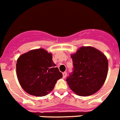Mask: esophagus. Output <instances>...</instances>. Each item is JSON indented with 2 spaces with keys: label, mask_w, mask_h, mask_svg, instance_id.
Returning a JSON list of instances; mask_svg holds the SVG:
<instances>
[{
  "label": "esophagus",
  "mask_w": 120,
  "mask_h": 120,
  "mask_svg": "<svg viewBox=\"0 0 120 120\" xmlns=\"http://www.w3.org/2000/svg\"><path fill=\"white\" fill-rule=\"evenodd\" d=\"M66 76H67V73L65 72V71L62 73V77H63V78H65L66 77Z\"/></svg>",
  "instance_id": "34e87169"
}]
</instances>
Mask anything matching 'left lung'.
<instances>
[{"instance_id": "1", "label": "left lung", "mask_w": 120, "mask_h": 120, "mask_svg": "<svg viewBox=\"0 0 120 120\" xmlns=\"http://www.w3.org/2000/svg\"><path fill=\"white\" fill-rule=\"evenodd\" d=\"M73 71L66 79L70 89L78 95L95 94L104 84L108 72L106 56L92 47H81L71 54Z\"/></svg>"}]
</instances>
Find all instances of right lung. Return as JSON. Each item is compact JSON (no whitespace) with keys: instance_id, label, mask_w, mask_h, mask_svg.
<instances>
[{"instance_id":"1","label":"right lung","mask_w":120,"mask_h":120,"mask_svg":"<svg viewBox=\"0 0 120 120\" xmlns=\"http://www.w3.org/2000/svg\"><path fill=\"white\" fill-rule=\"evenodd\" d=\"M16 73L20 85L26 93L44 97L54 89L62 74L52 60V54L43 49L30 50L17 59Z\"/></svg>"}]
</instances>
